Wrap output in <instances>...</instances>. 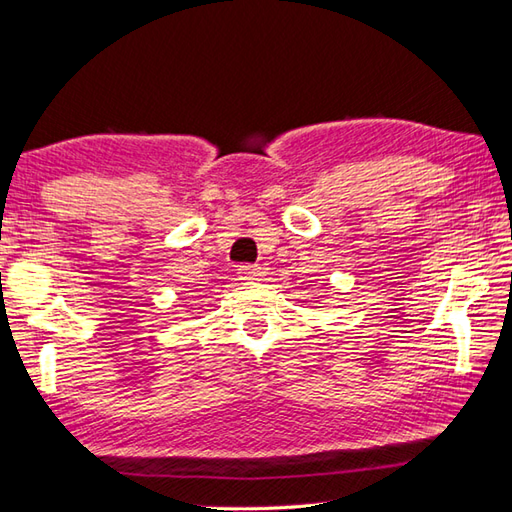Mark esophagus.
I'll return each instance as SVG.
<instances>
[{"label":"esophagus","mask_w":512,"mask_h":512,"mask_svg":"<svg viewBox=\"0 0 512 512\" xmlns=\"http://www.w3.org/2000/svg\"><path fill=\"white\" fill-rule=\"evenodd\" d=\"M260 276H263V269L256 267V265L238 267V278H241V280H260Z\"/></svg>","instance_id":"34e87169"}]
</instances>
